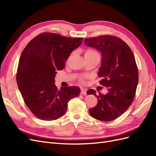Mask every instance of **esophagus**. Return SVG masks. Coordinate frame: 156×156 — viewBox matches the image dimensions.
I'll return each mask as SVG.
<instances>
[{
	"label": "esophagus",
	"instance_id": "obj_1",
	"mask_svg": "<svg viewBox=\"0 0 156 156\" xmlns=\"http://www.w3.org/2000/svg\"><path fill=\"white\" fill-rule=\"evenodd\" d=\"M81 94H82V95H87V90L84 88H81Z\"/></svg>",
	"mask_w": 156,
	"mask_h": 156
}]
</instances>
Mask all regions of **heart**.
<instances>
[{
    "label": "heart",
    "instance_id": "obj_1",
    "mask_svg": "<svg viewBox=\"0 0 156 156\" xmlns=\"http://www.w3.org/2000/svg\"><path fill=\"white\" fill-rule=\"evenodd\" d=\"M87 53H97L96 52H95L94 51H93V50H89V51H88Z\"/></svg>",
    "mask_w": 156,
    "mask_h": 156
}]
</instances>
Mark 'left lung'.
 <instances>
[{"label":"left lung","mask_w":156,"mask_h":156,"mask_svg":"<svg viewBox=\"0 0 156 156\" xmlns=\"http://www.w3.org/2000/svg\"><path fill=\"white\" fill-rule=\"evenodd\" d=\"M84 42L101 53L98 75L102 77L100 83L108 87L106 94L97 96L93 89L87 91L98 99L96 106L89 108L90 115L101 121L115 120L129 108L135 95L139 73L134 55L123 40L110 35L86 38Z\"/></svg>","instance_id":"8db88e82"}]
</instances>
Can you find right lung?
I'll list each match as a JSON object with an SVG mask.
<instances>
[{"mask_svg": "<svg viewBox=\"0 0 156 156\" xmlns=\"http://www.w3.org/2000/svg\"><path fill=\"white\" fill-rule=\"evenodd\" d=\"M83 40L45 32L30 40L23 51L16 75L17 86L25 104L38 119H59L66 112L68 101L79 96L81 90L77 87L58 90L55 77Z\"/></svg>", "mask_w": 156, "mask_h": 156, "instance_id": "1", "label": "right lung"}]
</instances>
